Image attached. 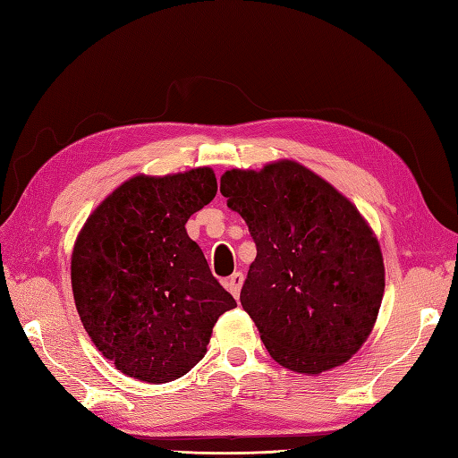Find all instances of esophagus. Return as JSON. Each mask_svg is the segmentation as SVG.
<instances>
[{"label":"esophagus","instance_id":"obj_1","mask_svg":"<svg viewBox=\"0 0 458 458\" xmlns=\"http://www.w3.org/2000/svg\"><path fill=\"white\" fill-rule=\"evenodd\" d=\"M242 283H244V275H242L241 271H234V273L229 276V279L225 281V288L229 290V293H231L234 298H239Z\"/></svg>","mask_w":458,"mask_h":458}]
</instances>
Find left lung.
I'll return each mask as SVG.
<instances>
[{
	"mask_svg": "<svg viewBox=\"0 0 458 458\" xmlns=\"http://www.w3.org/2000/svg\"><path fill=\"white\" fill-rule=\"evenodd\" d=\"M219 191L256 242L241 303L269 355L306 374L348 361L384 294L380 246L357 208L293 160L225 172Z\"/></svg>",
	"mask_w": 458,
	"mask_h": 458,
	"instance_id": "8db88e82",
	"label": "left lung"
}]
</instances>
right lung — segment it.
I'll use <instances>...</instances> for the list:
<instances>
[{"label":"right lung","mask_w":458,"mask_h":458,"mask_svg":"<svg viewBox=\"0 0 458 458\" xmlns=\"http://www.w3.org/2000/svg\"><path fill=\"white\" fill-rule=\"evenodd\" d=\"M216 192L210 168L137 175L78 234L76 310L97 350L128 377L150 384L182 378L204 357L219 315L237 308L185 231Z\"/></svg>","instance_id":"obj_1"}]
</instances>
